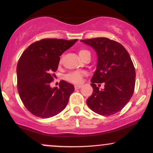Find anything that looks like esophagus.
<instances>
[{"instance_id":"34e87169","label":"esophagus","mask_w":153,"mask_h":153,"mask_svg":"<svg viewBox=\"0 0 153 153\" xmlns=\"http://www.w3.org/2000/svg\"><path fill=\"white\" fill-rule=\"evenodd\" d=\"M82 86V85H75V89H79V88H81Z\"/></svg>"}]
</instances>
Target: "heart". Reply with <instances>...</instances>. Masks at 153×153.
Returning a JSON list of instances; mask_svg holds the SVG:
<instances>
[{
	"mask_svg": "<svg viewBox=\"0 0 153 153\" xmlns=\"http://www.w3.org/2000/svg\"><path fill=\"white\" fill-rule=\"evenodd\" d=\"M79 56L80 57V58L82 59L85 57H86L88 55L91 56V52L88 50H85V49H82L79 51L78 52ZM85 75V72H80V71H75L73 72V73H69L66 76L67 80H69L70 82H73V83H80L82 80V78H83L84 75Z\"/></svg>",
	"mask_w": 153,
	"mask_h": 153,
	"instance_id": "1",
	"label": "heart"
}]
</instances>
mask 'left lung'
<instances>
[{
    "label": "left lung",
    "instance_id": "obj_1",
    "mask_svg": "<svg viewBox=\"0 0 153 153\" xmlns=\"http://www.w3.org/2000/svg\"><path fill=\"white\" fill-rule=\"evenodd\" d=\"M81 42L92 47L98 56L96 71L91 80L93 94L87 105L100 115L114 114L129 102L134 91L136 73L130 56L121 44L108 38ZM102 82L105 88L99 90L96 85Z\"/></svg>",
    "mask_w": 153,
    "mask_h": 153
}]
</instances>
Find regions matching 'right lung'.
<instances>
[{
  "mask_svg": "<svg viewBox=\"0 0 153 153\" xmlns=\"http://www.w3.org/2000/svg\"><path fill=\"white\" fill-rule=\"evenodd\" d=\"M78 39H43L24 50L17 64V88L24 106L33 115L42 119L58 114L65 108L74 86L61 80L59 88H52L54 72L60 57Z\"/></svg>",
  "mask_w": 153,
  "mask_h": 153,
  "instance_id": "obj_1",
  "label": "right lung"
}]
</instances>
